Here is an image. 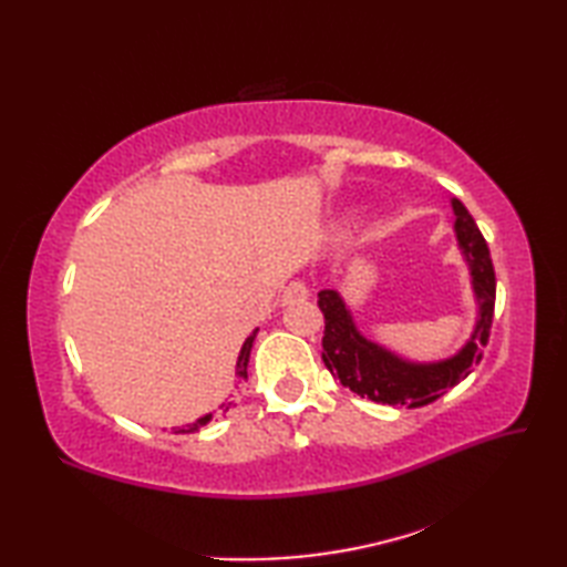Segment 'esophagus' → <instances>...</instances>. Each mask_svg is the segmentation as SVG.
I'll list each match as a JSON object with an SVG mask.
<instances>
[{"label":"esophagus","mask_w":567,"mask_h":567,"mask_svg":"<svg viewBox=\"0 0 567 567\" xmlns=\"http://www.w3.org/2000/svg\"><path fill=\"white\" fill-rule=\"evenodd\" d=\"M309 297V287L305 285V280H292L287 282V287L282 290V302L285 305H295V302H305V299Z\"/></svg>","instance_id":"obj_1"}]
</instances>
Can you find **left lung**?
Returning a JSON list of instances; mask_svg holds the SVG:
<instances>
[{"label": "left lung", "instance_id": "left-lung-1", "mask_svg": "<svg viewBox=\"0 0 567 567\" xmlns=\"http://www.w3.org/2000/svg\"><path fill=\"white\" fill-rule=\"evenodd\" d=\"M455 234L473 272V287L480 302V319L461 353L451 360L433 365L404 363L384 348L365 341L353 327L341 297L333 290L319 292V309L323 315V339L321 360L333 378H339L343 388L368 396L372 402L392 406H424L436 402L457 382L465 380L473 368L483 360V346L489 341L492 317H495L497 280L489 260L487 240L480 234L473 216L463 207L461 199H453Z\"/></svg>", "mask_w": 567, "mask_h": 567}]
</instances>
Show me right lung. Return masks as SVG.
<instances>
[{
    "label": "right lung",
    "mask_w": 567,
    "mask_h": 567,
    "mask_svg": "<svg viewBox=\"0 0 567 567\" xmlns=\"http://www.w3.org/2000/svg\"><path fill=\"white\" fill-rule=\"evenodd\" d=\"M256 333L258 331H252L248 339H246V343H244V348H240V355H238V363H236V375L240 378V380H246L248 378V358H250V348H252V341H256ZM212 416H202V419H197L195 424H187L185 429H179V433H192V431H197L199 426H204L207 424Z\"/></svg>",
    "instance_id": "obj_1"
}]
</instances>
